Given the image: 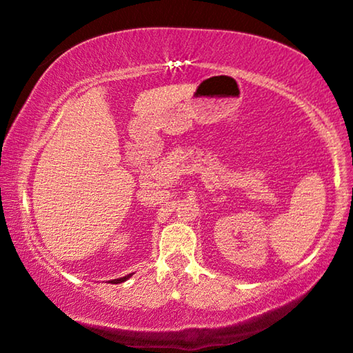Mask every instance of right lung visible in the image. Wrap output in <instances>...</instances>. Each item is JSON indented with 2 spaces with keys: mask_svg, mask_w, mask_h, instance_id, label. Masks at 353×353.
<instances>
[{
  "mask_svg": "<svg viewBox=\"0 0 353 353\" xmlns=\"http://www.w3.org/2000/svg\"><path fill=\"white\" fill-rule=\"evenodd\" d=\"M129 276H131V275H126V276H123V278H115V280H110V281H108V283H112V285H118V283H123V281H126Z\"/></svg>",
  "mask_w": 353,
  "mask_h": 353,
  "instance_id": "add662e5",
  "label": "right lung"
}]
</instances>
